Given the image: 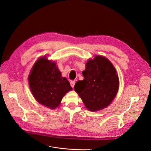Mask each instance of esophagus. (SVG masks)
Here are the masks:
<instances>
[{
    "instance_id": "1",
    "label": "esophagus",
    "mask_w": 151,
    "mask_h": 151,
    "mask_svg": "<svg viewBox=\"0 0 151 151\" xmlns=\"http://www.w3.org/2000/svg\"><path fill=\"white\" fill-rule=\"evenodd\" d=\"M70 86H71L72 88H74V85H75V84H76V82H75L74 81H71L70 82Z\"/></svg>"
}]
</instances>
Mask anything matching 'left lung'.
I'll return each mask as SVG.
<instances>
[{"label":"left lung","instance_id":"8db88e82","mask_svg":"<svg viewBox=\"0 0 151 151\" xmlns=\"http://www.w3.org/2000/svg\"><path fill=\"white\" fill-rule=\"evenodd\" d=\"M84 79L77 81L76 92L90 111L108 106L119 88V79L115 68L108 58L96 55L89 59L83 72Z\"/></svg>","mask_w":151,"mask_h":151}]
</instances>
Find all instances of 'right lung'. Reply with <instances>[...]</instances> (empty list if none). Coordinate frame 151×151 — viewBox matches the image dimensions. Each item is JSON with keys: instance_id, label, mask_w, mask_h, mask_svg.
<instances>
[{"instance_id": "add662e5", "label": "right lung", "mask_w": 151, "mask_h": 151, "mask_svg": "<svg viewBox=\"0 0 151 151\" xmlns=\"http://www.w3.org/2000/svg\"><path fill=\"white\" fill-rule=\"evenodd\" d=\"M55 62L43 56L38 58L28 76L29 86L35 99L50 109H55L65 94L72 89L65 77H62Z\"/></svg>"}]
</instances>
